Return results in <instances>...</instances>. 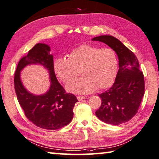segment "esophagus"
<instances>
[{
    "label": "esophagus",
    "mask_w": 159,
    "mask_h": 159,
    "mask_svg": "<svg viewBox=\"0 0 159 159\" xmlns=\"http://www.w3.org/2000/svg\"><path fill=\"white\" fill-rule=\"evenodd\" d=\"M77 98L78 101H82V100L86 98V96H78L77 97Z\"/></svg>",
    "instance_id": "esophagus-1"
}]
</instances>
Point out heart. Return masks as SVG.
Returning <instances> with one entry per match:
<instances>
[{
  "instance_id": "heart-1",
  "label": "heart",
  "mask_w": 159,
  "mask_h": 159,
  "mask_svg": "<svg viewBox=\"0 0 159 159\" xmlns=\"http://www.w3.org/2000/svg\"><path fill=\"white\" fill-rule=\"evenodd\" d=\"M119 60L116 52L110 47L89 44H82L69 53L68 58H56L53 64L54 72L64 82L77 76L79 71L83 76L67 84L70 92L88 93L97 88L103 89L115 81Z\"/></svg>"
}]
</instances>
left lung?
Masks as SVG:
<instances>
[{
	"label": "left lung",
	"instance_id": "obj_1",
	"mask_svg": "<svg viewBox=\"0 0 159 159\" xmlns=\"http://www.w3.org/2000/svg\"><path fill=\"white\" fill-rule=\"evenodd\" d=\"M92 40L107 44L119 58V70L115 82L109 90L99 94L102 103L96 112L105 123L119 125L130 120L140 107L144 94V79L134 53L117 38L101 35Z\"/></svg>",
	"mask_w": 159,
	"mask_h": 159
}]
</instances>
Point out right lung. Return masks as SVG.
Segmentation results:
<instances>
[{
	"mask_svg": "<svg viewBox=\"0 0 159 159\" xmlns=\"http://www.w3.org/2000/svg\"><path fill=\"white\" fill-rule=\"evenodd\" d=\"M46 44L38 43L16 67L14 82L19 105L29 121L36 126L47 130H57L68 125L73 117V107L77 102L76 96L66 92L58 82L54 67L53 55ZM40 64L50 72V87L46 94L37 96L29 93L22 84L20 72L30 64Z\"/></svg>",
	"mask_w": 159,
	"mask_h": 159,
	"instance_id": "add662e5",
	"label": "right lung"
}]
</instances>
